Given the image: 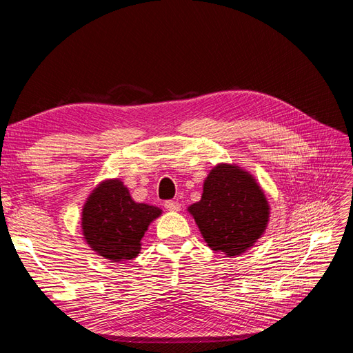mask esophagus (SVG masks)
I'll return each mask as SVG.
<instances>
[{
	"mask_svg": "<svg viewBox=\"0 0 353 353\" xmlns=\"http://www.w3.org/2000/svg\"><path fill=\"white\" fill-rule=\"evenodd\" d=\"M165 208L169 210V212H179L181 210V203L179 201H175V200H168L165 203Z\"/></svg>",
	"mask_w": 353,
	"mask_h": 353,
	"instance_id": "esophagus-1",
	"label": "esophagus"
}]
</instances>
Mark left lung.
I'll return each instance as SVG.
<instances>
[{"instance_id":"obj_1","label":"left lung","mask_w":353,"mask_h":353,"mask_svg":"<svg viewBox=\"0 0 353 353\" xmlns=\"http://www.w3.org/2000/svg\"><path fill=\"white\" fill-rule=\"evenodd\" d=\"M203 240L225 258L248 252L266 231L271 206L261 184L236 163L213 166L203 183L201 199L187 208Z\"/></svg>"}]
</instances>
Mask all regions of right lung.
<instances>
[{
  "instance_id": "right-lung-1",
  "label": "right lung",
  "mask_w": 353,
  "mask_h": 353,
  "mask_svg": "<svg viewBox=\"0 0 353 353\" xmlns=\"http://www.w3.org/2000/svg\"><path fill=\"white\" fill-rule=\"evenodd\" d=\"M162 209L135 201L119 178L103 179L92 188L81 212L85 243L103 259L122 263L137 258L141 240Z\"/></svg>"
}]
</instances>
